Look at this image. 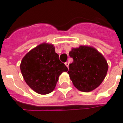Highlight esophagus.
Masks as SVG:
<instances>
[{"label":"esophagus","mask_w":123,"mask_h":123,"mask_svg":"<svg viewBox=\"0 0 123 123\" xmlns=\"http://www.w3.org/2000/svg\"><path fill=\"white\" fill-rule=\"evenodd\" d=\"M65 65H66V66L68 68V65H69V63L67 62L65 63Z\"/></svg>","instance_id":"1"}]
</instances>
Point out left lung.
Returning a JSON list of instances; mask_svg holds the SVG:
<instances>
[{
	"label": "left lung",
	"mask_w": 123,
	"mask_h": 123,
	"mask_svg": "<svg viewBox=\"0 0 123 123\" xmlns=\"http://www.w3.org/2000/svg\"><path fill=\"white\" fill-rule=\"evenodd\" d=\"M69 56L74 60L68 74L78 90L89 92L98 88L105 77L108 63L100 52L91 46L72 48Z\"/></svg>",
	"instance_id": "obj_1"
}]
</instances>
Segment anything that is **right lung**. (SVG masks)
<instances>
[{
	"label": "right lung",
	"instance_id": "1",
	"mask_svg": "<svg viewBox=\"0 0 123 123\" xmlns=\"http://www.w3.org/2000/svg\"><path fill=\"white\" fill-rule=\"evenodd\" d=\"M20 70L31 89L41 95H47L55 89L59 76L68 68L59 60L53 44L44 43L25 55Z\"/></svg>",
	"mask_w": 123,
	"mask_h": 123
}]
</instances>
